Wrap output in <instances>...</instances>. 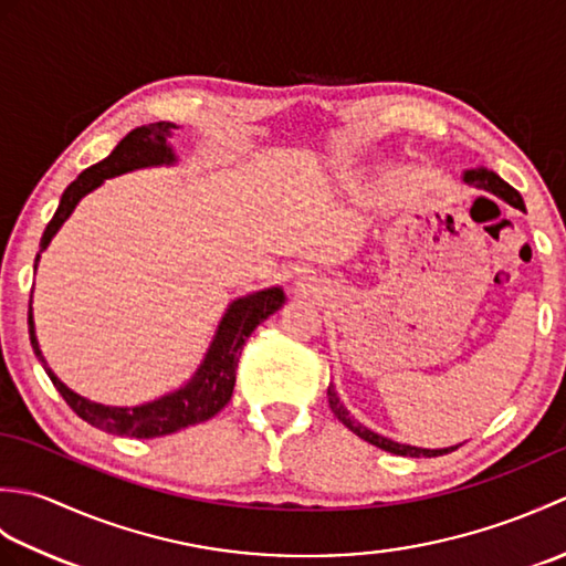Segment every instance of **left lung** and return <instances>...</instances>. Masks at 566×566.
Instances as JSON below:
<instances>
[{
  "instance_id": "left-lung-1",
  "label": "left lung",
  "mask_w": 566,
  "mask_h": 566,
  "mask_svg": "<svg viewBox=\"0 0 566 566\" xmlns=\"http://www.w3.org/2000/svg\"><path fill=\"white\" fill-rule=\"evenodd\" d=\"M462 179H464L467 185H472V187H476V189H486V191H491V195H496V197H501L503 201H509L511 207L525 211V203H523V197L518 195V191H515L509 182H503V179H501L496 172L486 170V167H476V170H467ZM328 403H331V411L335 413V418H338L345 428H350L357 438H363L365 442L375 444V448H379V450H384V452L401 454V457H438V454H448V452L457 450V448H442V450L413 448V444H401V442H394V440H389V438L379 436V432L365 428L363 423H357V420L350 416V411H347V408L340 403L338 391H335L333 384L328 387Z\"/></svg>"
}]
</instances>
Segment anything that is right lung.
<instances>
[{
  "label": "right lung",
  "instance_id": "obj_1",
  "mask_svg": "<svg viewBox=\"0 0 566 566\" xmlns=\"http://www.w3.org/2000/svg\"><path fill=\"white\" fill-rule=\"evenodd\" d=\"M175 128L177 126L170 122L138 126L130 130L126 138H122V143L112 150L109 158L87 167V170H84L75 182L63 191V197H60L57 211L43 231L41 250L39 255H35L33 270L39 268L41 252L60 231V226H63L67 221V216L75 211L77 201L84 195H90L92 189H97L104 179L138 170V167L172 165L177 158L167 138H172ZM282 304H284V292L280 286H270V290L235 298V302L226 308V314L219 323V331H216L207 350V357H203V363L195 371V377H191L185 387H179L177 391L134 408L94 403L72 389H67L65 384L53 375V369L45 365L39 340H35L31 304H29V335H31L33 353L41 359V365L48 371V377H51L53 387L60 391L65 403L82 420H87L90 426L99 428L104 432H112V436L160 438V436H170V432L182 430L187 426L203 423V420L213 418L228 401H231L233 387H235L238 357L243 353L245 340L250 338V333L255 331L264 318H270Z\"/></svg>",
  "mask_w": 566,
  "mask_h": 566
}]
</instances>
